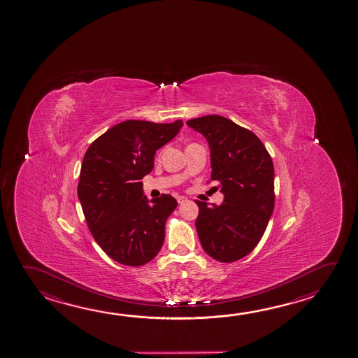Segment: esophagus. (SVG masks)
<instances>
[{
    "instance_id": "obj_1",
    "label": "esophagus",
    "mask_w": 358,
    "mask_h": 358,
    "mask_svg": "<svg viewBox=\"0 0 358 358\" xmlns=\"http://www.w3.org/2000/svg\"><path fill=\"white\" fill-rule=\"evenodd\" d=\"M187 201V197H185V196H178L177 197V202L178 203H183V202H186Z\"/></svg>"
}]
</instances>
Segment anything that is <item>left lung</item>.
I'll return each mask as SVG.
<instances>
[{"label": "left lung", "mask_w": 358, "mask_h": 358, "mask_svg": "<svg viewBox=\"0 0 358 358\" xmlns=\"http://www.w3.org/2000/svg\"><path fill=\"white\" fill-rule=\"evenodd\" d=\"M206 138L211 151V180L219 182L224 202L196 200V230L207 255L232 263L254 250L274 210V166L254 133L221 115L187 122Z\"/></svg>", "instance_id": "8db88e82"}]
</instances>
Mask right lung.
Returning <instances> with one entry per match:
<instances>
[{"label": "right lung", "mask_w": 358, "mask_h": 358, "mask_svg": "<svg viewBox=\"0 0 358 358\" xmlns=\"http://www.w3.org/2000/svg\"><path fill=\"white\" fill-rule=\"evenodd\" d=\"M182 126V120H126L95 139L84 156L78 183L83 213L95 241L120 264L145 265L162 248L177 201L169 194L148 200L141 180Z\"/></svg>", "instance_id": "add662e5"}]
</instances>
